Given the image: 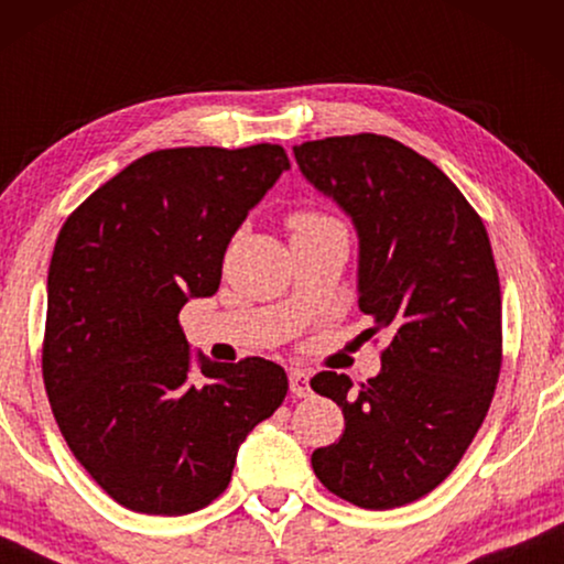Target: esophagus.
<instances>
[{"label": "esophagus", "instance_id": "obj_1", "mask_svg": "<svg viewBox=\"0 0 564 564\" xmlns=\"http://www.w3.org/2000/svg\"><path fill=\"white\" fill-rule=\"evenodd\" d=\"M290 390L297 398H311V372H305V369H290Z\"/></svg>", "mask_w": 564, "mask_h": 564}]
</instances>
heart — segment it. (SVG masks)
I'll use <instances>...</instances> for the list:
<instances>
[{
	"label": "heart",
	"instance_id": "b5f03b06",
	"mask_svg": "<svg viewBox=\"0 0 564 564\" xmlns=\"http://www.w3.org/2000/svg\"><path fill=\"white\" fill-rule=\"evenodd\" d=\"M328 218H323L318 213H297L295 218H292V228L295 230H305V228H318V226H328Z\"/></svg>",
	"mask_w": 564,
	"mask_h": 564
}]
</instances>
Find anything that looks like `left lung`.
Listing matches in <instances>:
<instances>
[{
	"label": "left lung",
	"mask_w": 564,
	"mask_h": 564,
	"mask_svg": "<svg viewBox=\"0 0 564 564\" xmlns=\"http://www.w3.org/2000/svg\"><path fill=\"white\" fill-rule=\"evenodd\" d=\"M300 172L351 218L367 336L390 338L361 388L318 372L344 413L313 452L334 496L369 511L413 503L446 480L488 413L500 375V282L480 215L436 164L388 135L295 145Z\"/></svg>",
	"instance_id": "left-lung-1"
}]
</instances>
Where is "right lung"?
<instances>
[{
    "label": "right lung",
    "instance_id": "right-lung-1",
    "mask_svg": "<svg viewBox=\"0 0 564 564\" xmlns=\"http://www.w3.org/2000/svg\"><path fill=\"white\" fill-rule=\"evenodd\" d=\"M290 159L282 145L153 151L84 199L48 269L43 380L68 449L112 500L182 516L228 488L238 446L288 395L274 361L192 357L189 300Z\"/></svg>",
    "mask_w": 564,
    "mask_h": 564
}]
</instances>
